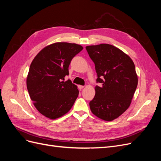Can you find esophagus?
<instances>
[{"label":"esophagus","instance_id":"1","mask_svg":"<svg viewBox=\"0 0 161 161\" xmlns=\"http://www.w3.org/2000/svg\"><path fill=\"white\" fill-rule=\"evenodd\" d=\"M78 88H79V90H81L84 88V86H82V85H79L78 86Z\"/></svg>","mask_w":161,"mask_h":161}]
</instances>
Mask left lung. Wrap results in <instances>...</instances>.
Instances as JSON below:
<instances>
[{
    "label": "left lung",
    "mask_w": 161,
    "mask_h": 161,
    "mask_svg": "<svg viewBox=\"0 0 161 161\" xmlns=\"http://www.w3.org/2000/svg\"><path fill=\"white\" fill-rule=\"evenodd\" d=\"M97 75L95 95L89 105L92 113L105 121H112L125 112L131 103L138 76L132 60L112 45L102 43L86 47Z\"/></svg>",
    "instance_id": "8db88e82"
}]
</instances>
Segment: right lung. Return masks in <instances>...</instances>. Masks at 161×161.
Here are the masks:
<instances>
[{
  "mask_svg": "<svg viewBox=\"0 0 161 161\" xmlns=\"http://www.w3.org/2000/svg\"><path fill=\"white\" fill-rule=\"evenodd\" d=\"M82 49L76 43L58 42L43 48L34 58L27 77V87L40 114L54 119L69 112L79 95L69 75L72 59Z\"/></svg>",
  "mask_w": 161,
  "mask_h": 161,
  "instance_id": "right-lung-1",
  "label": "right lung"
}]
</instances>
